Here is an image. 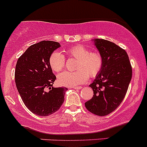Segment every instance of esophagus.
Segmentation results:
<instances>
[{
    "instance_id": "esophagus-1",
    "label": "esophagus",
    "mask_w": 147,
    "mask_h": 147,
    "mask_svg": "<svg viewBox=\"0 0 147 147\" xmlns=\"http://www.w3.org/2000/svg\"><path fill=\"white\" fill-rule=\"evenodd\" d=\"M72 88L74 89V90H80V89H82V87L79 86V87H72Z\"/></svg>"
}]
</instances>
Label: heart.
Segmentation results:
<instances>
[{
	"mask_svg": "<svg viewBox=\"0 0 147 147\" xmlns=\"http://www.w3.org/2000/svg\"><path fill=\"white\" fill-rule=\"evenodd\" d=\"M66 55L77 60L76 72L64 71L57 76V82L61 86L76 87L85 83L90 77H95L100 73L104 60L99 52H91L82 45H76L66 51ZM49 65L53 71L59 72L64 69L65 59L60 52H53L49 57Z\"/></svg>",
	"mask_w": 147,
	"mask_h": 147,
	"instance_id": "heart-1",
	"label": "heart"
}]
</instances>
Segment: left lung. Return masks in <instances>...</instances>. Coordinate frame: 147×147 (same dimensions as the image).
I'll return each mask as SVG.
<instances>
[{
    "instance_id": "8db88e82",
    "label": "left lung",
    "mask_w": 147,
    "mask_h": 147,
    "mask_svg": "<svg viewBox=\"0 0 147 147\" xmlns=\"http://www.w3.org/2000/svg\"><path fill=\"white\" fill-rule=\"evenodd\" d=\"M104 60L102 70L90 87L93 97L85 103L90 113L105 116L121 104L132 78V68L126 51L103 39L92 40Z\"/></svg>"
}]
</instances>
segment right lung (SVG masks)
I'll return each mask as SVG.
<instances>
[{
    "mask_svg": "<svg viewBox=\"0 0 147 147\" xmlns=\"http://www.w3.org/2000/svg\"><path fill=\"white\" fill-rule=\"evenodd\" d=\"M61 47L60 43L42 41L30 46L18 59L15 82L25 105L38 116L55 113L65 100L66 87H53L56 76L49 65V57Z\"/></svg>",
    "mask_w": 147,
    "mask_h": 147,
    "instance_id": "add662e5",
    "label": "right lung"
}]
</instances>
